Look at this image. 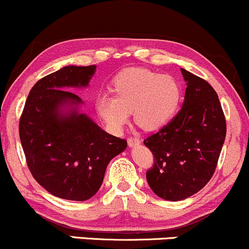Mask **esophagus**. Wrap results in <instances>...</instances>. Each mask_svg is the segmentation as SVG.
Returning <instances> with one entry per match:
<instances>
[{"label": "esophagus", "instance_id": "1", "mask_svg": "<svg viewBox=\"0 0 249 249\" xmlns=\"http://www.w3.org/2000/svg\"><path fill=\"white\" fill-rule=\"evenodd\" d=\"M140 139L136 138V136H130V138H128V146L129 147H133L135 146V144H139L140 143Z\"/></svg>", "mask_w": 249, "mask_h": 249}]
</instances>
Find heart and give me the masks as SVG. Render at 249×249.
Segmentation results:
<instances>
[{
	"label": "heart",
	"instance_id": "1",
	"mask_svg": "<svg viewBox=\"0 0 249 249\" xmlns=\"http://www.w3.org/2000/svg\"><path fill=\"white\" fill-rule=\"evenodd\" d=\"M111 94L100 95L95 109L114 132L124 127L132 111L141 129L160 130L175 116L181 99L180 86L174 77L144 68L120 74L111 86Z\"/></svg>",
	"mask_w": 249,
	"mask_h": 249
}]
</instances>
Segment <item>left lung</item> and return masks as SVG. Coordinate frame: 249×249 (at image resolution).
I'll return each mask as SVG.
<instances>
[{"label":"left lung","mask_w":249,"mask_h":249,"mask_svg":"<svg viewBox=\"0 0 249 249\" xmlns=\"http://www.w3.org/2000/svg\"><path fill=\"white\" fill-rule=\"evenodd\" d=\"M187 83L182 108L168 124L144 140L154 155L148 185L158 196L180 201L208 183L226 138V120L216 91L181 68Z\"/></svg>","instance_id":"1"}]
</instances>
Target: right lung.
<instances>
[{
  "instance_id": "obj_1",
  "label": "right lung",
  "mask_w": 249,
  "mask_h": 249,
  "mask_svg": "<svg viewBox=\"0 0 249 249\" xmlns=\"http://www.w3.org/2000/svg\"><path fill=\"white\" fill-rule=\"evenodd\" d=\"M96 66H67L38 80L19 119L28 168L40 185L61 199L86 201L102 185L106 168L127 141L101 129L80 113L82 103L67 88L87 87Z\"/></svg>"
}]
</instances>
